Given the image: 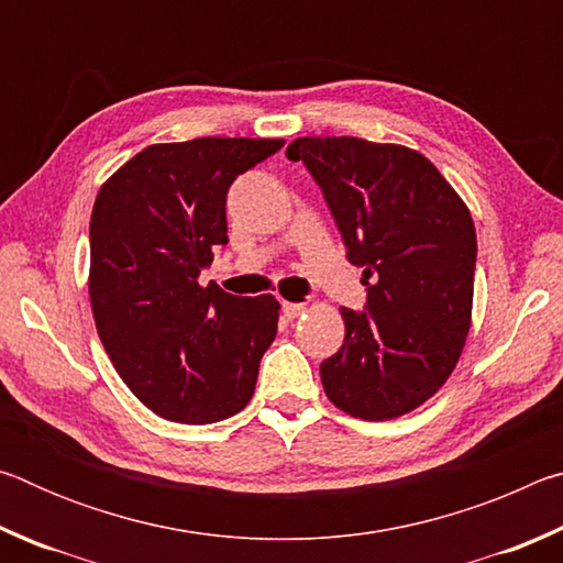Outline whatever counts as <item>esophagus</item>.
I'll return each instance as SVG.
<instances>
[{"label":"esophagus","mask_w":563,"mask_h":563,"mask_svg":"<svg viewBox=\"0 0 563 563\" xmlns=\"http://www.w3.org/2000/svg\"><path fill=\"white\" fill-rule=\"evenodd\" d=\"M305 312V305L302 302H288V300H283V316L288 318V320H295L298 316H302Z\"/></svg>","instance_id":"obj_1"}]
</instances>
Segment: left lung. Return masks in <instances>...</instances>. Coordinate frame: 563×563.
I'll use <instances>...</instances> for the list:
<instances>
[{
    "label": "left lung",
    "instance_id": "1",
    "mask_svg": "<svg viewBox=\"0 0 563 563\" xmlns=\"http://www.w3.org/2000/svg\"><path fill=\"white\" fill-rule=\"evenodd\" d=\"M285 156L316 178L367 285L365 310L340 308L345 342L320 365L325 395L369 422L412 412L452 375L470 332V208L432 161L407 146L305 136Z\"/></svg>",
    "mask_w": 563,
    "mask_h": 563
}]
</instances>
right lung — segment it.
<instances>
[{
    "instance_id": "right-lung-1",
    "label": "right lung",
    "mask_w": 563,
    "mask_h": 563,
    "mask_svg": "<svg viewBox=\"0 0 563 563\" xmlns=\"http://www.w3.org/2000/svg\"><path fill=\"white\" fill-rule=\"evenodd\" d=\"M283 144H154L93 203L89 295L99 338L131 393L170 422H221L251 402L280 305L273 295L203 288L198 275L228 243V188Z\"/></svg>"
}]
</instances>
